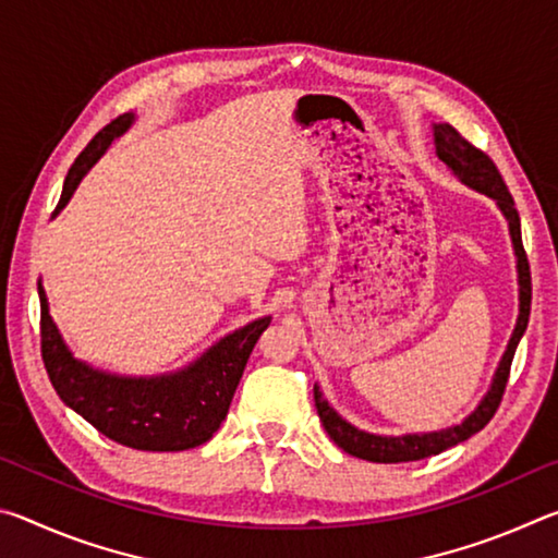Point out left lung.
<instances>
[{"mask_svg":"<svg viewBox=\"0 0 558 558\" xmlns=\"http://www.w3.org/2000/svg\"><path fill=\"white\" fill-rule=\"evenodd\" d=\"M433 143H436L438 159L450 169L452 177H458L465 186L485 194L487 199H493L497 204L499 214L505 216L509 239H512L514 258H517L519 315H517L514 332L509 337L505 354L499 359L493 384H489L483 401L475 405V411L450 428L428 430V433H403V436H379V433L362 430L352 426L347 418H342V415L329 405L323 389L315 384V405L327 436L332 438L344 452H349V456L369 460V462L423 460V458L438 456V452L458 446V442L475 436L477 430H483L489 423V418L495 415L499 401H502L505 386L509 379V366H512L519 339H522V335L526 332L529 307H532V276H529V263L522 245V223H519L514 199L512 194H509L507 184L502 182V174L497 172L493 159H489L485 153H480L477 147H472L456 128L448 125V122H433Z\"/></svg>","mask_w":558,"mask_h":558,"instance_id":"obj_1","label":"left lung"}]
</instances>
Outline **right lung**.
I'll return each mask as SVG.
<instances>
[{
  "label": "right lung",
  "instance_id": "1",
  "mask_svg": "<svg viewBox=\"0 0 558 558\" xmlns=\"http://www.w3.org/2000/svg\"><path fill=\"white\" fill-rule=\"evenodd\" d=\"M135 122L125 112L102 128L88 147L75 157L65 174L63 192L53 216L59 214L90 167L108 153L110 143ZM41 300V356L56 393L83 415L102 436L120 446L153 452H177L202 446L219 430L229 413L245 362L256 347L270 315L253 319L235 332L221 337L184 369L157 376H122L102 372L73 356L49 313V298L39 280Z\"/></svg>",
  "mask_w": 558,
  "mask_h": 558
}]
</instances>
